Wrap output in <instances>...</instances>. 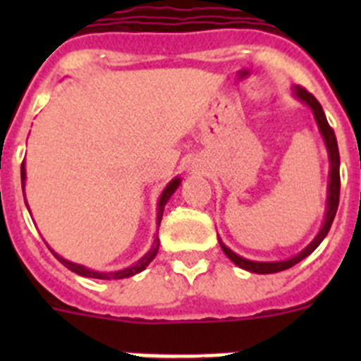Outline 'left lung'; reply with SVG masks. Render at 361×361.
<instances>
[{
	"label": "left lung",
	"instance_id": "obj_1",
	"mask_svg": "<svg viewBox=\"0 0 361 361\" xmlns=\"http://www.w3.org/2000/svg\"><path fill=\"white\" fill-rule=\"evenodd\" d=\"M296 95H298L304 103H307L311 106V110L314 111V117H317V123L320 126V132L325 139V145H327V149H329V159H331V180H329V204H327V215H325V224L322 228V231L318 233V237L311 242V244L305 247L304 251L296 257L289 258V260H283V262H251V260H245V258L238 257V255L233 253L231 250H228L222 242V251L228 255V258L231 262L237 264L238 267L242 269H247L251 273H260V275H267V273H279V271L289 269L295 264H298L300 260H304L307 255H311L312 251L317 250L320 242L324 240L325 235L329 233L331 224H333L334 215H336L338 204H340V152H338V142H336V135H334V130L331 128L327 119H325V114L322 110V104L318 103L317 97L307 92L302 86H296Z\"/></svg>",
	"mask_w": 361,
	"mask_h": 361
}]
</instances>
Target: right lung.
I'll use <instances>...</instances> for the list:
<instances>
[{"label":"right lung","mask_w":361,"mask_h":361,"mask_svg":"<svg viewBox=\"0 0 361 361\" xmlns=\"http://www.w3.org/2000/svg\"><path fill=\"white\" fill-rule=\"evenodd\" d=\"M25 180V166L21 164V183ZM178 184H180V178H173L168 186H166V190L162 191V195H161V200H159V213H157V220H159V224H161V219H162V212H164V206L166 202H168V199H170L171 195H173V191L177 190ZM25 186V184H23ZM159 251V238L155 237V240H153V245H152V250L148 251V255H146L145 258H141L139 262L133 264L132 267H126V269H121V271H116V273H95V271H90V269H86V267L82 266H78V264H72L68 262V260H65V258H61L59 255H56L57 260L61 264H65L66 267H68L70 271H73V273H78V275L81 276H92V279H103V280H119V279H128V276H133L137 275V273H141L142 269H146V266H148L149 262H152L153 258H155V255H157Z\"/></svg>","instance_id":"right-lung-1"}]
</instances>
